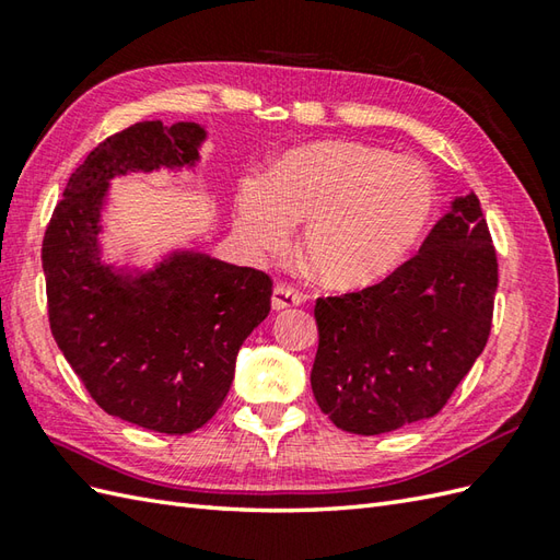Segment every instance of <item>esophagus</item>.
Returning a JSON list of instances; mask_svg holds the SVG:
<instances>
[{
    "instance_id": "34e87169",
    "label": "esophagus",
    "mask_w": 560,
    "mask_h": 560,
    "mask_svg": "<svg viewBox=\"0 0 560 560\" xmlns=\"http://www.w3.org/2000/svg\"><path fill=\"white\" fill-rule=\"evenodd\" d=\"M305 301V295L301 291H295L289 283H277L271 293V307L273 311H283V307H293L301 305Z\"/></svg>"
}]
</instances>
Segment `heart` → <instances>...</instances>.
I'll list each match as a JSON object with an SVG mask.
<instances>
[{
  "instance_id": "heart-1",
  "label": "heart",
  "mask_w": 560,
  "mask_h": 560,
  "mask_svg": "<svg viewBox=\"0 0 560 560\" xmlns=\"http://www.w3.org/2000/svg\"><path fill=\"white\" fill-rule=\"evenodd\" d=\"M435 209V185L419 163L359 141H315L289 151L265 177L237 189V231L255 249L287 247L307 221L303 257L329 289L385 279L419 243Z\"/></svg>"
}]
</instances>
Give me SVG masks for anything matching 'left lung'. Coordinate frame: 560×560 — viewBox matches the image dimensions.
I'll use <instances>...</instances> for the list:
<instances>
[{
  "label": "left lung",
  "instance_id": "left-lung-1",
  "mask_svg": "<svg viewBox=\"0 0 560 560\" xmlns=\"http://www.w3.org/2000/svg\"><path fill=\"white\" fill-rule=\"evenodd\" d=\"M495 289V247L471 192L375 287L317 299V407L355 435L431 419L489 341Z\"/></svg>",
  "mask_w": 560,
  "mask_h": 560
}]
</instances>
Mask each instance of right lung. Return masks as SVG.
Segmentation results:
<instances>
[{"label":"right lung","mask_w":560,"mask_h":560,"mask_svg":"<svg viewBox=\"0 0 560 560\" xmlns=\"http://www.w3.org/2000/svg\"><path fill=\"white\" fill-rule=\"evenodd\" d=\"M205 129L137 122L71 173L43 237L47 317L59 351L98 407L141 428L185 435L229 395L235 355L271 307L269 273L183 253L135 281L101 265L108 180L189 165Z\"/></svg>","instance_id":"right-lung-1"}]
</instances>
